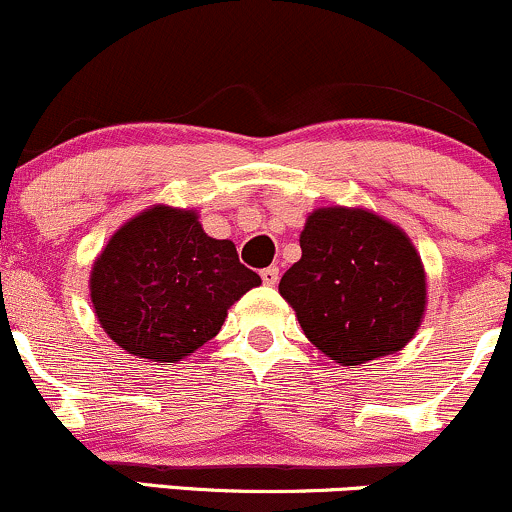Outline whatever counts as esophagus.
Wrapping results in <instances>:
<instances>
[{
  "label": "esophagus",
  "mask_w": 512,
  "mask_h": 512,
  "mask_svg": "<svg viewBox=\"0 0 512 512\" xmlns=\"http://www.w3.org/2000/svg\"><path fill=\"white\" fill-rule=\"evenodd\" d=\"M278 278H280V271L275 266H268V268H263V271H261V280L266 285H275V283H278Z\"/></svg>",
  "instance_id": "1"
}]
</instances>
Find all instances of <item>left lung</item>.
<instances>
[{"instance_id": "8db88e82", "label": "left lung", "mask_w": 512, "mask_h": 512, "mask_svg": "<svg viewBox=\"0 0 512 512\" xmlns=\"http://www.w3.org/2000/svg\"><path fill=\"white\" fill-rule=\"evenodd\" d=\"M300 246L280 295L321 353L360 365L411 341L426 309V273L399 227L367 210L321 208Z\"/></svg>"}]
</instances>
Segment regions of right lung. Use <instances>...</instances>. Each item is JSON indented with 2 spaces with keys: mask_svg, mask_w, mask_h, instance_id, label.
<instances>
[{
  "mask_svg": "<svg viewBox=\"0 0 512 512\" xmlns=\"http://www.w3.org/2000/svg\"><path fill=\"white\" fill-rule=\"evenodd\" d=\"M261 278L193 210L154 205L113 234L91 271V302L120 350L179 363L217 336L227 309Z\"/></svg>",
  "mask_w": 512,
  "mask_h": 512,
  "instance_id": "add662e5",
  "label": "right lung"
}]
</instances>
